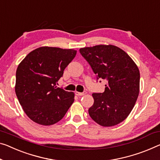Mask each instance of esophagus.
Segmentation results:
<instances>
[{
    "label": "esophagus",
    "instance_id": "1",
    "mask_svg": "<svg viewBox=\"0 0 160 160\" xmlns=\"http://www.w3.org/2000/svg\"><path fill=\"white\" fill-rule=\"evenodd\" d=\"M75 94H76V95H77V96H83V95H85L86 94H87V92H76Z\"/></svg>",
    "mask_w": 160,
    "mask_h": 160
}]
</instances>
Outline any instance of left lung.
Segmentation results:
<instances>
[{
  "label": "left lung",
  "mask_w": 160,
  "mask_h": 160,
  "mask_svg": "<svg viewBox=\"0 0 160 160\" xmlns=\"http://www.w3.org/2000/svg\"><path fill=\"white\" fill-rule=\"evenodd\" d=\"M97 79L107 82L103 93H94L88 109L91 118L102 127H112L126 119L139 93V70L132 58L114 45H97L79 49Z\"/></svg>",
  "instance_id": "1"
}]
</instances>
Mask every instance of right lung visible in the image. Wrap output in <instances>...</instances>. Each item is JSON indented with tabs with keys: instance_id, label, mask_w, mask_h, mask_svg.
Here are the masks:
<instances>
[{
	"instance_id": "obj_1",
	"label": "right lung",
	"mask_w": 160,
	"mask_h": 160,
	"mask_svg": "<svg viewBox=\"0 0 160 160\" xmlns=\"http://www.w3.org/2000/svg\"><path fill=\"white\" fill-rule=\"evenodd\" d=\"M76 54L74 49L42 46L19 63L15 91L24 112L33 122L44 126L54 124L74 102V93L56 83Z\"/></svg>"
}]
</instances>
